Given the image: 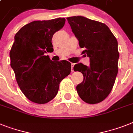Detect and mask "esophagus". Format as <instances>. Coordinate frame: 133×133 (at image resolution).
Instances as JSON below:
<instances>
[{
    "mask_svg": "<svg viewBox=\"0 0 133 133\" xmlns=\"http://www.w3.org/2000/svg\"><path fill=\"white\" fill-rule=\"evenodd\" d=\"M75 64H73V63H72L71 64V72H73L74 71V70H73V66H74Z\"/></svg>",
    "mask_w": 133,
    "mask_h": 133,
    "instance_id": "34e87169",
    "label": "esophagus"
}]
</instances>
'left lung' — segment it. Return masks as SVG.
I'll use <instances>...</instances> for the list:
<instances>
[{
  "label": "left lung",
  "instance_id": "8db88e82",
  "mask_svg": "<svg viewBox=\"0 0 133 133\" xmlns=\"http://www.w3.org/2000/svg\"><path fill=\"white\" fill-rule=\"evenodd\" d=\"M79 41L83 54L90 58V66L79 63L73 67L84 75L77 92L84 102L96 104L107 98L118 74V41L107 25L82 16L66 18Z\"/></svg>",
  "mask_w": 133,
  "mask_h": 133
}]
</instances>
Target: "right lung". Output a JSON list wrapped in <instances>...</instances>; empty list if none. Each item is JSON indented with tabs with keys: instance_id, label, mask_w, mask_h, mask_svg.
<instances>
[{
	"instance_id": "obj_1",
	"label": "right lung",
	"mask_w": 133,
	"mask_h": 133,
	"mask_svg": "<svg viewBox=\"0 0 133 133\" xmlns=\"http://www.w3.org/2000/svg\"><path fill=\"white\" fill-rule=\"evenodd\" d=\"M65 21H34L15 34L9 53L11 66L19 88L30 101L45 104L51 101L58 92L60 82L71 73L70 62H53L46 55L54 50L52 37Z\"/></svg>"
}]
</instances>
